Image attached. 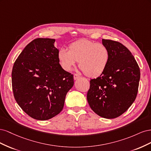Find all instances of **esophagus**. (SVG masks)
<instances>
[{
  "mask_svg": "<svg viewBox=\"0 0 151 151\" xmlns=\"http://www.w3.org/2000/svg\"><path fill=\"white\" fill-rule=\"evenodd\" d=\"M80 77H81V76L79 75H78V74H75L74 75V80H77V79L80 78Z\"/></svg>",
  "mask_w": 151,
  "mask_h": 151,
  "instance_id": "obj_1",
  "label": "esophagus"
}]
</instances>
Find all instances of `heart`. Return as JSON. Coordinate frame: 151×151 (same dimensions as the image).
<instances>
[{
	"mask_svg": "<svg viewBox=\"0 0 151 151\" xmlns=\"http://www.w3.org/2000/svg\"><path fill=\"white\" fill-rule=\"evenodd\" d=\"M58 58L65 70H70L77 62L84 74L89 77L101 75L109 60V52L106 46L88 40H81L71 43L68 50L61 48Z\"/></svg>",
	"mask_w": 151,
	"mask_h": 151,
	"instance_id": "1",
	"label": "heart"
}]
</instances>
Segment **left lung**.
Listing matches in <instances>:
<instances>
[{"mask_svg": "<svg viewBox=\"0 0 151 151\" xmlns=\"http://www.w3.org/2000/svg\"><path fill=\"white\" fill-rule=\"evenodd\" d=\"M109 52L106 69L91 79L87 99L93 111L111 119L122 115L132 104L138 93L139 67L129 50L120 42L102 40Z\"/></svg>", "mask_w": 151, "mask_h": 151, "instance_id": "left-lung-1", "label": "left lung"}]
</instances>
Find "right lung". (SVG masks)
I'll return each instance as SVG.
<instances>
[{
	"mask_svg": "<svg viewBox=\"0 0 151 151\" xmlns=\"http://www.w3.org/2000/svg\"><path fill=\"white\" fill-rule=\"evenodd\" d=\"M55 40L36 38L22 50L14 63L12 86L16 102L26 114L47 120L62 110L74 77L59 63Z\"/></svg>",
	"mask_w": 151,
	"mask_h": 151,
	"instance_id": "right-lung-1",
	"label": "right lung"
}]
</instances>
